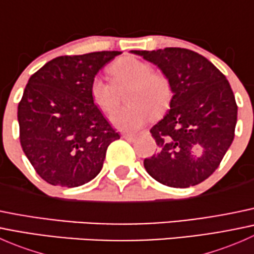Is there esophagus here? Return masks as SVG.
Wrapping results in <instances>:
<instances>
[{"label":"esophagus","instance_id":"obj_1","mask_svg":"<svg viewBox=\"0 0 254 254\" xmlns=\"http://www.w3.org/2000/svg\"><path fill=\"white\" fill-rule=\"evenodd\" d=\"M122 137H123V139L127 140V141H129V142H134L135 140L137 139V137L135 136V135H131V134H123Z\"/></svg>","mask_w":254,"mask_h":254}]
</instances>
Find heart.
<instances>
[{
  "label": "heart",
  "mask_w": 254,
  "mask_h": 254,
  "mask_svg": "<svg viewBox=\"0 0 254 254\" xmlns=\"http://www.w3.org/2000/svg\"><path fill=\"white\" fill-rule=\"evenodd\" d=\"M113 84L96 76L89 84V94L94 106L109 114L119 104L117 91L127 88L125 102L129 106L119 109L111 122L122 131L132 132L141 129L151 118L163 114L172 102L173 88L170 78L153 71L152 65L135 56H122L108 68Z\"/></svg>",
  "instance_id": "1"
}]
</instances>
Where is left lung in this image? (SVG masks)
<instances>
[{
	"label": "left lung",
	"instance_id": "8db88e82",
	"mask_svg": "<svg viewBox=\"0 0 254 254\" xmlns=\"http://www.w3.org/2000/svg\"><path fill=\"white\" fill-rule=\"evenodd\" d=\"M170 78V111L150 132L158 153L145 158L147 173L173 188L209 178L235 137L237 104L224 73L206 58L182 48L132 50Z\"/></svg>",
	"mask_w": 254,
	"mask_h": 254
}]
</instances>
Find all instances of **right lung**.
<instances>
[{
    "label": "right lung",
    "instance_id": "obj_1",
    "mask_svg": "<svg viewBox=\"0 0 254 254\" xmlns=\"http://www.w3.org/2000/svg\"><path fill=\"white\" fill-rule=\"evenodd\" d=\"M119 54L59 56L30 76L18 104L19 140L49 184L88 183L101 172L108 146L120 139L89 94L92 78Z\"/></svg>",
    "mask_w": 254,
    "mask_h": 254
}]
</instances>
